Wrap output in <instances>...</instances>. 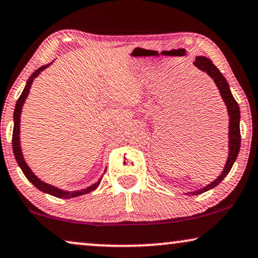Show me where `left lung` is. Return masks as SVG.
<instances>
[{"instance_id":"8db88e82","label":"left lung","mask_w":258,"mask_h":258,"mask_svg":"<svg viewBox=\"0 0 258 258\" xmlns=\"http://www.w3.org/2000/svg\"><path fill=\"white\" fill-rule=\"evenodd\" d=\"M194 64L200 70L207 73L214 80L215 84H216L218 90H220L222 100L224 101L225 105H227L229 115V156L227 163H225L222 174L214 182H211L210 184L204 186V188H201L200 190L189 192L191 195H200V194L206 192L208 190L215 188L218 183L223 181V178L231 170L232 165H234L236 158L238 156L239 147H241V133H239V118H241V114H239V107L234 96H232L227 80L224 79V76L222 75L220 70L216 68V66H214L211 59L204 57V56H197Z\"/></svg>"}]
</instances>
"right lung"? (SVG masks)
Instances as JSON below:
<instances>
[{
    "instance_id": "right-lung-1",
    "label": "right lung",
    "mask_w": 258,
    "mask_h": 258,
    "mask_svg": "<svg viewBox=\"0 0 258 258\" xmlns=\"http://www.w3.org/2000/svg\"><path fill=\"white\" fill-rule=\"evenodd\" d=\"M50 64H51V63H49V64H45V66H42L37 70H35L33 74H31V76L29 77V80L27 81V84H26V87H24L22 94H21V96L19 97V100H17V102H16L15 111H14L13 151H14V155H15V158H16L17 163H19L20 168L22 169L24 176H26V177L29 179V181L33 183V184L36 186L38 190H41V191H43L45 194H49V195L58 197V199H72V197H77V196H81V195H86V194H89L90 191H93V190L96 189L97 186H98V184H100V182H101L102 178L98 179V181L96 183H94V184H91L90 186H88V188L82 189V190H76V191H66V190L56 188V186H54V185L48 184V183L41 181V179L38 178L37 176L35 175L33 171H31V169L28 167V164L26 163V161H24V157H23V155H22V150H21V146H20V122H21V118L20 117H21V112H22L23 103H24V101H26L28 94H29L30 87H31V84H33L34 80L36 79L38 75H40L41 72H43V70L45 68H48V67L50 66Z\"/></svg>"
}]
</instances>
